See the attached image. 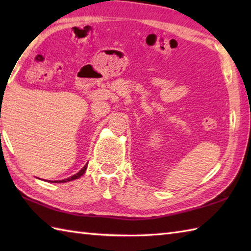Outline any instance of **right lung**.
<instances>
[{
  "mask_svg": "<svg viewBox=\"0 0 251 251\" xmlns=\"http://www.w3.org/2000/svg\"><path fill=\"white\" fill-rule=\"evenodd\" d=\"M87 165L88 164H86L85 165V166L79 170V172L77 173V174H75V175H73L72 177H70V178H67V179H63V180H57V181H50V182H52V183H65V182H68V181H72V180H75V179H78V178H81L82 176L85 174V172H86V169H87Z\"/></svg>",
  "mask_w": 251,
  "mask_h": 251,
  "instance_id": "1",
  "label": "right lung"
}]
</instances>
